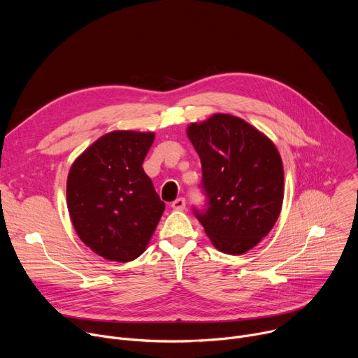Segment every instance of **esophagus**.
<instances>
[{
	"label": "esophagus",
	"instance_id": "obj_1",
	"mask_svg": "<svg viewBox=\"0 0 358 358\" xmlns=\"http://www.w3.org/2000/svg\"><path fill=\"white\" fill-rule=\"evenodd\" d=\"M171 208L176 211H182L185 208V199L184 198H177L176 201L171 202Z\"/></svg>",
	"mask_w": 358,
	"mask_h": 358
}]
</instances>
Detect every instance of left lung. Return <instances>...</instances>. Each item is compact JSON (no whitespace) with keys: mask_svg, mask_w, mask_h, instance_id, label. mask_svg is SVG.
I'll list each match as a JSON object with an SVG mask.
<instances>
[{"mask_svg":"<svg viewBox=\"0 0 358 358\" xmlns=\"http://www.w3.org/2000/svg\"><path fill=\"white\" fill-rule=\"evenodd\" d=\"M187 136L199 156L201 187L207 195V208H194V214L218 250L242 255L258 245L279 218V151L259 130L224 113L189 124Z\"/></svg>","mask_w":358,"mask_h":358,"instance_id":"left-lung-1","label":"left lung"}]
</instances>
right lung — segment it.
Here are the masks:
<instances>
[{
	"label": "right lung",
	"mask_w": 358,
	"mask_h": 358,
	"mask_svg": "<svg viewBox=\"0 0 358 358\" xmlns=\"http://www.w3.org/2000/svg\"><path fill=\"white\" fill-rule=\"evenodd\" d=\"M155 133L116 130L75 160L66 182L68 210L80 241L108 261L130 262L145 250L164 213L143 170Z\"/></svg>",
	"instance_id": "right-lung-1"
}]
</instances>
